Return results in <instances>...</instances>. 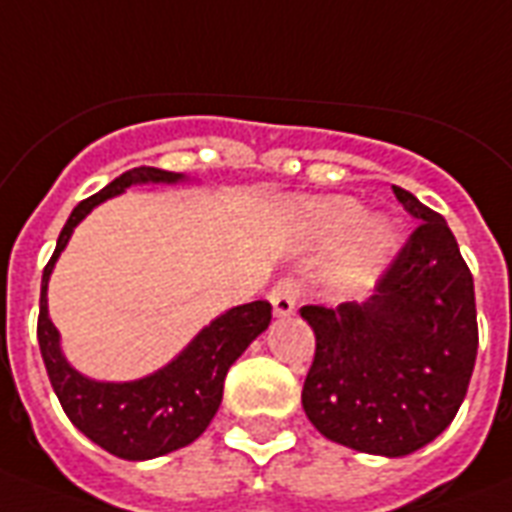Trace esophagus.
<instances>
[{"label":"esophagus","instance_id":"34e87169","mask_svg":"<svg viewBox=\"0 0 512 512\" xmlns=\"http://www.w3.org/2000/svg\"><path fill=\"white\" fill-rule=\"evenodd\" d=\"M268 299L270 305H273V313H276L278 318L292 315L299 299V281L297 278H281V281L270 289Z\"/></svg>","mask_w":512,"mask_h":512}]
</instances>
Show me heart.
<instances>
[{
  "label": "heart",
  "instance_id": "obj_1",
  "mask_svg": "<svg viewBox=\"0 0 512 512\" xmlns=\"http://www.w3.org/2000/svg\"><path fill=\"white\" fill-rule=\"evenodd\" d=\"M297 220L318 244H331L345 236L328 265V284L339 292L368 289L397 247L392 220L363 215V205L350 197L307 199L297 207Z\"/></svg>",
  "mask_w": 512,
  "mask_h": 512
}]
</instances>
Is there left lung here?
<instances>
[{
	"label": "left lung",
	"instance_id": "obj_1",
	"mask_svg": "<svg viewBox=\"0 0 512 512\" xmlns=\"http://www.w3.org/2000/svg\"><path fill=\"white\" fill-rule=\"evenodd\" d=\"M392 189L421 223L373 297L299 310L315 334L302 407L331 442L402 458L434 442L458 415L479 323L473 276L447 220L410 191Z\"/></svg>",
	"mask_w": 512,
	"mask_h": 512
}]
</instances>
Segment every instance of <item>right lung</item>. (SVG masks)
I'll use <instances>...</instances> for the list:
<instances>
[{"label": "right lung", "mask_w": 512, "mask_h": 512, "mask_svg": "<svg viewBox=\"0 0 512 512\" xmlns=\"http://www.w3.org/2000/svg\"><path fill=\"white\" fill-rule=\"evenodd\" d=\"M181 178H184L181 173L141 165V168L126 170L94 197L78 202L68 223L62 226L54 255L49 257L44 276H41L36 334H39L41 357L47 365L54 394L78 431H83L102 450L123 460L160 458L194 442L218 413L228 368L268 328L270 310H273L265 299L231 307L228 313L202 328L197 339L173 363L139 381H123V384L91 381L81 376L76 368H70L60 350V334L49 321L47 284L73 228L99 202L126 191L128 186L176 184Z\"/></svg>", "instance_id": "1"}]
</instances>
